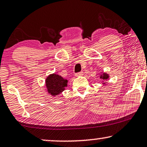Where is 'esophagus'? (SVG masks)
Here are the masks:
<instances>
[{"instance_id":"1","label":"esophagus","mask_w":147,"mask_h":147,"mask_svg":"<svg viewBox=\"0 0 147 147\" xmlns=\"http://www.w3.org/2000/svg\"><path fill=\"white\" fill-rule=\"evenodd\" d=\"M82 74H83V73L82 72H79V73H77L75 74V76H82Z\"/></svg>"}]
</instances>
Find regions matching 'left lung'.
Returning <instances> with one entry per match:
<instances>
[{
	"label": "left lung",
	"instance_id": "8db88e82",
	"mask_svg": "<svg viewBox=\"0 0 147 147\" xmlns=\"http://www.w3.org/2000/svg\"><path fill=\"white\" fill-rule=\"evenodd\" d=\"M102 78L103 80H107V79H108V78H109L108 74H103V75H101V76H100V78Z\"/></svg>",
	"mask_w": 147,
	"mask_h": 147
}]
</instances>
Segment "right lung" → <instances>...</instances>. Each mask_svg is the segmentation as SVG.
I'll return each instance as SVG.
<instances>
[{
	"label": "right lung",
	"instance_id": "obj_1",
	"mask_svg": "<svg viewBox=\"0 0 147 147\" xmlns=\"http://www.w3.org/2000/svg\"><path fill=\"white\" fill-rule=\"evenodd\" d=\"M68 80L62 76L54 74L49 75L46 79V86L49 93L53 96L59 94L65 90V87L67 86Z\"/></svg>",
	"mask_w": 147,
	"mask_h": 147
}]
</instances>
